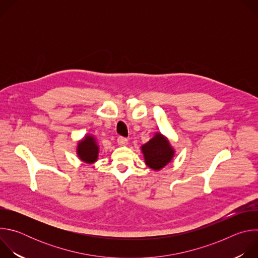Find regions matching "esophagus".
Masks as SVG:
<instances>
[{
  "mask_svg": "<svg viewBox=\"0 0 258 258\" xmlns=\"http://www.w3.org/2000/svg\"><path fill=\"white\" fill-rule=\"evenodd\" d=\"M117 144L119 146H125L127 144V139L123 138V137H118L117 138Z\"/></svg>",
  "mask_w": 258,
  "mask_h": 258,
  "instance_id": "obj_1",
  "label": "esophagus"
}]
</instances>
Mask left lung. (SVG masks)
I'll return each instance as SVG.
<instances>
[{"instance_id":"1","label":"left lung","mask_w":258,"mask_h":258,"mask_svg":"<svg viewBox=\"0 0 258 258\" xmlns=\"http://www.w3.org/2000/svg\"><path fill=\"white\" fill-rule=\"evenodd\" d=\"M141 150L146 165L155 171L165 167L172 160L175 152L168 139L158 132L141 147Z\"/></svg>"}]
</instances>
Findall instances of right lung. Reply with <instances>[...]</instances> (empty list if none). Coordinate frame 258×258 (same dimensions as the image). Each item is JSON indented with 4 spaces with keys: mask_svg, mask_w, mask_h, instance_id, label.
<instances>
[{
    "mask_svg": "<svg viewBox=\"0 0 258 258\" xmlns=\"http://www.w3.org/2000/svg\"><path fill=\"white\" fill-rule=\"evenodd\" d=\"M77 154L79 158L87 164H93L96 162L99 156V145L96 137L86 135L81 141H79Z\"/></svg>",
    "mask_w": 258,
    "mask_h": 258,
    "instance_id": "right-lung-1",
    "label": "right lung"
}]
</instances>
